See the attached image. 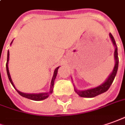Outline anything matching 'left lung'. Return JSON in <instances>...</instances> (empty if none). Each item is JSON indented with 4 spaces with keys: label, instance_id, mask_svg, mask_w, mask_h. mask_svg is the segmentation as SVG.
<instances>
[{
    "label": "left lung",
    "instance_id": "1",
    "mask_svg": "<svg viewBox=\"0 0 125 125\" xmlns=\"http://www.w3.org/2000/svg\"><path fill=\"white\" fill-rule=\"evenodd\" d=\"M109 36H110L113 44H114V46H115L114 57H115V60H116V63H115V66H114V68L113 70L112 73L109 75V77H108V79L106 80L105 83L98 86V87H95V88H92V89H90V90H83V91L78 90L77 89H75V92L80 96L81 97L92 98V97H94V96H96L98 95L101 94L102 93H104V92L108 90V89L110 87L111 85L112 84L113 81L114 80V78L116 77V73H117V70H118V49H117V46H116V42H115V40H114V38L113 37V35L111 33H109Z\"/></svg>",
    "mask_w": 125,
    "mask_h": 125
}]
</instances>
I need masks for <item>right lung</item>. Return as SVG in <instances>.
<instances>
[{"mask_svg": "<svg viewBox=\"0 0 125 125\" xmlns=\"http://www.w3.org/2000/svg\"><path fill=\"white\" fill-rule=\"evenodd\" d=\"M12 43V42H11ZM9 52L8 51L7 52V63H6V68H7V75H8V78H9V81L11 82V83L12 84V85L13 86V87L15 88V86L13 83L12 80L11 79V77H10V74H9V68H8V62H9ZM58 68L59 67H57L55 71H54V74H53V77L51 81V89H50V92H48V93H40V94H26V93H22L21 92L18 91V90H16V91L18 92V94L20 95H21L23 97H25V98H29V99H31V100H33V101H42V100H44L45 98H48V96L50 94H51L52 92V90H53V85H54V81L55 79L56 76H57V70H58Z\"/></svg>", "mask_w": 125, "mask_h": 125, "instance_id": "obj_1", "label": "right lung"}]
</instances>
